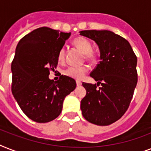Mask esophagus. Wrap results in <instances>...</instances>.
Instances as JSON below:
<instances>
[{"label":"esophagus","mask_w":151,"mask_h":151,"mask_svg":"<svg viewBox=\"0 0 151 151\" xmlns=\"http://www.w3.org/2000/svg\"><path fill=\"white\" fill-rule=\"evenodd\" d=\"M76 83H77V85H78V86H80V85H81V81L77 80L76 81Z\"/></svg>","instance_id":"esophagus-1"}]
</instances>
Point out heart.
Instances as JSON below:
<instances>
[{
	"label": "heart",
	"mask_w": 151,
	"mask_h": 151,
	"mask_svg": "<svg viewBox=\"0 0 151 151\" xmlns=\"http://www.w3.org/2000/svg\"><path fill=\"white\" fill-rule=\"evenodd\" d=\"M73 44L79 48L83 53H85V59L89 61H95L96 59V55L92 52V45L88 39L85 37H77L73 41ZM65 59V49L62 48L58 54V59L59 62H63ZM88 66H70L63 71V73L70 78L75 79H81L88 72Z\"/></svg>",
	"instance_id": "obj_1"
}]
</instances>
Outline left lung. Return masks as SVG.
<instances>
[{
    "label": "left lung",
    "instance_id": "1",
    "mask_svg": "<svg viewBox=\"0 0 151 151\" xmlns=\"http://www.w3.org/2000/svg\"><path fill=\"white\" fill-rule=\"evenodd\" d=\"M80 34L96 41L100 50V61L90 73L97 84L82 83L87 92L81 110L88 122L109 125L130 105L138 81L137 57L126 39L111 31L82 30Z\"/></svg>",
    "mask_w": 151,
    "mask_h": 151
}]
</instances>
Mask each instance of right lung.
I'll return each mask as SVG.
<instances>
[{"label":"right lung","instance_id":"right-lung-1","mask_svg":"<svg viewBox=\"0 0 151 151\" xmlns=\"http://www.w3.org/2000/svg\"><path fill=\"white\" fill-rule=\"evenodd\" d=\"M70 33L41 27L18 43L12 63V92L29 119L46 123L62 111L65 97L76 88L74 79L61 75L58 81L48 75L58 64V54Z\"/></svg>","mask_w":151,"mask_h":151}]
</instances>
